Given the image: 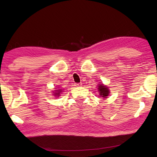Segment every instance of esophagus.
I'll return each mask as SVG.
<instances>
[{
	"instance_id": "obj_1",
	"label": "esophagus",
	"mask_w": 157,
	"mask_h": 157,
	"mask_svg": "<svg viewBox=\"0 0 157 157\" xmlns=\"http://www.w3.org/2000/svg\"><path fill=\"white\" fill-rule=\"evenodd\" d=\"M82 86V83H76V84H75V86H77V87H79V86Z\"/></svg>"
}]
</instances>
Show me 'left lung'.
Listing matches in <instances>:
<instances>
[{"mask_svg": "<svg viewBox=\"0 0 157 157\" xmlns=\"http://www.w3.org/2000/svg\"><path fill=\"white\" fill-rule=\"evenodd\" d=\"M98 92L99 93L100 97H103L104 99L107 98V97L110 94V90L109 89V87L105 86L104 84H98Z\"/></svg>", "mask_w": 157, "mask_h": 157, "instance_id": "obj_1", "label": "left lung"}]
</instances>
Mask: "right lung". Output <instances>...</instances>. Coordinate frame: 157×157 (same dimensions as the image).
Here are the masks:
<instances>
[{
  "instance_id": "1",
  "label": "right lung",
  "mask_w": 157,
  "mask_h": 157,
  "mask_svg": "<svg viewBox=\"0 0 157 157\" xmlns=\"http://www.w3.org/2000/svg\"><path fill=\"white\" fill-rule=\"evenodd\" d=\"M63 92V90H62V88H58L57 90H55L52 91L53 92V95H54L55 97H59L60 96V94H62V92Z\"/></svg>"
}]
</instances>
